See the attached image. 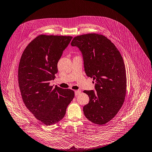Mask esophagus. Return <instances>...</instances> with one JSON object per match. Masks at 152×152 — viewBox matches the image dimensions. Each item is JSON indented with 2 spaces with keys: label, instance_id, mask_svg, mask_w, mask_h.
Returning <instances> with one entry per match:
<instances>
[{
  "label": "esophagus",
  "instance_id": "34e87169",
  "mask_svg": "<svg viewBox=\"0 0 152 152\" xmlns=\"http://www.w3.org/2000/svg\"><path fill=\"white\" fill-rule=\"evenodd\" d=\"M80 93H81V91H79V90H78V91H75V96H77V95H79Z\"/></svg>",
  "mask_w": 152,
  "mask_h": 152
}]
</instances>
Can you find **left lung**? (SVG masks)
Returning <instances> with one entry per match:
<instances>
[{
    "mask_svg": "<svg viewBox=\"0 0 152 152\" xmlns=\"http://www.w3.org/2000/svg\"><path fill=\"white\" fill-rule=\"evenodd\" d=\"M71 45L81 51L85 73L95 83L96 91H83L89 97L83 108L84 114L92 123L104 125L117 115L124 102L127 77L123 58L115 45L102 34L76 36Z\"/></svg>",
    "mask_w": 152,
    "mask_h": 152,
    "instance_id": "left-lung-1",
    "label": "left lung"
}]
</instances>
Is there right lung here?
I'll return each mask as SVG.
<instances>
[{"mask_svg": "<svg viewBox=\"0 0 152 152\" xmlns=\"http://www.w3.org/2000/svg\"><path fill=\"white\" fill-rule=\"evenodd\" d=\"M72 37L39 35L24 50L18 67V83L26 107L46 126L60 121L75 96L73 91L55 88L57 63Z\"/></svg>", "mask_w": 152, "mask_h": 152, "instance_id": "obj_1", "label": "right lung"}]
</instances>
